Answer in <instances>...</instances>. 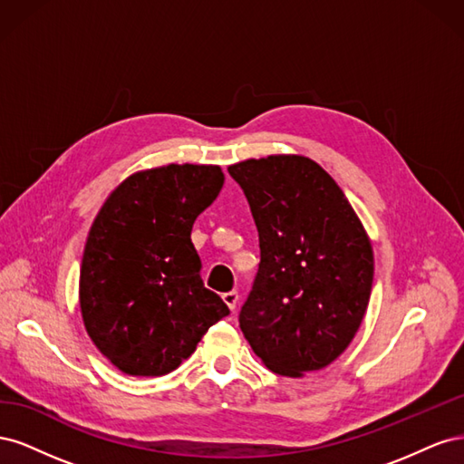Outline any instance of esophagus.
Returning <instances> with one entry per match:
<instances>
[{
  "label": "esophagus",
  "instance_id": "esophagus-1",
  "mask_svg": "<svg viewBox=\"0 0 464 464\" xmlns=\"http://www.w3.org/2000/svg\"><path fill=\"white\" fill-rule=\"evenodd\" d=\"M222 300H224V304H227L230 310L234 312L236 310V305H237V300H240V296H237V292L236 290H232V292H227L222 296Z\"/></svg>",
  "mask_w": 464,
  "mask_h": 464
}]
</instances>
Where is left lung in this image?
I'll use <instances>...</instances> for the list:
<instances>
[{"mask_svg":"<svg viewBox=\"0 0 464 464\" xmlns=\"http://www.w3.org/2000/svg\"><path fill=\"white\" fill-rule=\"evenodd\" d=\"M259 232L261 263L240 329L266 368L304 377L339 358L366 315L370 236L343 189L302 154L228 166Z\"/></svg>","mask_w":464,"mask_h":464,"instance_id":"left-lung-1","label":"left lung"}]
</instances>
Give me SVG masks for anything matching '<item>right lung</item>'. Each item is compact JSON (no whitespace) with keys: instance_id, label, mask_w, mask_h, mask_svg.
<instances>
[{"instance_id":"add662e5","label":"right lung","mask_w":464,"mask_h":464,"mask_svg":"<svg viewBox=\"0 0 464 464\" xmlns=\"http://www.w3.org/2000/svg\"><path fill=\"white\" fill-rule=\"evenodd\" d=\"M222 186L220 166L166 164L125 178L98 210L82 251L79 305L91 341L120 372H174L230 314L203 286L191 244L195 218Z\"/></svg>"}]
</instances>
